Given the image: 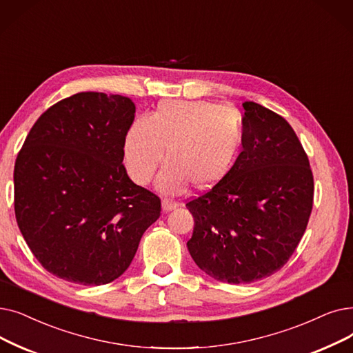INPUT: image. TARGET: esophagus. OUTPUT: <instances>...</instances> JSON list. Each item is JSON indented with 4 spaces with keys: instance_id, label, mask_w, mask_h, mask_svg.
I'll return each mask as SVG.
<instances>
[{
    "instance_id": "1",
    "label": "esophagus",
    "mask_w": 353,
    "mask_h": 353,
    "mask_svg": "<svg viewBox=\"0 0 353 353\" xmlns=\"http://www.w3.org/2000/svg\"><path fill=\"white\" fill-rule=\"evenodd\" d=\"M177 203L173 202V201H168V199H164V201L161 202V208H163V212H170L173 209H176Z\"/></svg>"
}]
</instances>
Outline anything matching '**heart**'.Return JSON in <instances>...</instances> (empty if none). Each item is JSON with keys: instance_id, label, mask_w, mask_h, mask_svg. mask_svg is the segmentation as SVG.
I'll list each match as a JSON object with an SVG mask.
<instances>
[{"instance_id": "obj_1", "label": "heart", "mask_w": 353, "mask_h": 353, "mask_svg": "<svg viewBox=\"0 0 353 353\" xmlns=\"http://www.w3.org/2000/svg\"><path fill=\"white\" fill-rule=\"evenodd\" d=\"M243 141V121L232 106L209 101H161L137 118L124 141V163L137 185H147L161 164L157 188L179 194L190 185L212 189L232 172Z\"/></svg>"}]
</instances>
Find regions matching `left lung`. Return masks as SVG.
<instances>
[{"label": "left lung", "mask_w": 353, "mask_h": 353, "mask_svg": "<svg viewBox=\"0 0 353 353\" xmlns=\"http://www.w3.org/2000/svg\"><path fill=\"white\" fill-rule=\"evenodd\" d=\"M242 151L219 185L186 203L194 218L188 250L214 280L248 284L293 255L313 208L307 154L279 114L247 101Z\"/></svg>", "instance_id": "8db88e82"}]
</instances>
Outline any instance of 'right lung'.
Masks as SVG:
<instances>
[{"instance_id": "add662e5", "label": "right lung", "mask_w": 353, "mask_h": 353, "mask_svg": "<svg viewBox=\"0 0 353 353\" xmlns=\"http://www.w3.org/2000/svg\"><path fill=\"white\" fill-rule=\"evenodd\" d=\"M134 102L81 92L43 112L14 165L15 219L43 268L83 285L130 267L161 201L128 177L125 135Z\"/></svg>"}]
</instances>
